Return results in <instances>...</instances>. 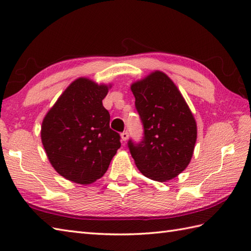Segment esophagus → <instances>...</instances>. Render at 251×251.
<instances>
[{"mask_svg":"<svg viewBox=\"0 0 251 251\" xmlns=\"http://www.w3.org/2000/svg\"><path fill=\"white\" fill-rule=\"evenodd\" d=\"M128 132H127V131H123L122 132V134H121V138H122V140L123 141H126L127 139H128Z\"/></svg>","mask_w":251,"mask_h":251,"instance_id":"obj_1","label":"esophagus"}]
</instances>
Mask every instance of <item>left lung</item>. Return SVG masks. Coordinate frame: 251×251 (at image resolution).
Listing matches in <instances>:
<instances>
[{
  "label": "left lung",
  "mask_w": 251,
  "mask_h": 251,
  "mask_svg": "<svg viewBox=\"0 0 251 251\" xmlns=\"http://www.w3.org/2000/svg\"><path fill=\"white\" fill-rule=\"evenodd\" d=\"M136 109L145 129L143 140L128 148L147 178L165 182L188 167L197 138L196 121L170 77L154 71L131 84Z\"/></svg>",
  "instance_id": "left-lung-1"
}]
</instances>
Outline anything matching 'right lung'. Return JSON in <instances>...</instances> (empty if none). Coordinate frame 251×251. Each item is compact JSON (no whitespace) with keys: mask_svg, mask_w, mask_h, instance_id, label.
<instances>
[{"mask_svg":"<svg viewBox=\"0 0 251 251\" xmlns=\"http://www.w3.org/2000/svg\"><path fill=\"white\" fill-rule=\"evenodd\" d=\"M112 85L78 77L47 112L41 127L46 155L56 172L78 184L100 179L121 147L102 100Z\"/></svg>","mask_w":251,"mask_h":251,"instance_id":"1","label":"right lung"}]
</instances>
